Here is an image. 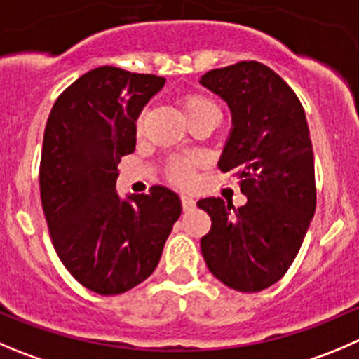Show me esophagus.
Wrapping results in <instances>:
<instances>
[{"instance_id": "obj_1", "label": "esophagus", "mask_w": 359, "mask_h": 359, "mask_svg": "<svg viewBox=\"0 0 359 359\" xmlns=\"http://www.w3.org/2000/svg\"><path fill=\"white\" fill-rule=\"evenodd\" d=\"M182 204H183V210H192L196 206V201H194L192 196L189 194H182Z\"/></svg>"}]
</instances>
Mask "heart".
Returning a JSON list of instances; mask_svg holds the SVG:
<instances>
[{"mask_svg": "<svg viewBox=\"0 0 359 359\" xmlns=\"http://www.w3.org/2000/svg\"><path fill=\"white\" fill-rule=\"evenodd\" d=\"M182 109L183 114L189 118V116L197 114V112L210 111V109H217L215 104L208 98L201 97V95H189L182 100ZM194 167H196V162L194 160L187 158H174L169 165V172L172 182L177 183L182 187H189L190 183L194 182Z\"/></svg>", "mask_w": 359, "mask_h": 359, "instance_id": "obj_1", "label": "heart"}]
</instances>
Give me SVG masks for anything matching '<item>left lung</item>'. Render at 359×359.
Wrapping results in <instances>:
<instances>
[{
	"instance_id": "left-lung-1",
	"label": "left lung",
	"mask_w": 359,
	"mask_h": 359,
	"mask_svg": "<svg viewBox=\"0 0 359 359\" xmlns=\"http://www.w3.org/2000/svg\"><path fill=\"white\" fill-rule=\"evenodd\" d=\"M233 116L218 167L234 170L247 204L197 203L211 218L201 238L210 271L234 291L278 282L298 255L316 211V172L305 111L278 74L259 61L206 72L199 81Z\"/></svg>"
}]
</instances>
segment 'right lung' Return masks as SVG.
<instances>
[{"mask_svg":"<svg viewBox=\"0 0 359 359\" xmlns=\"http://www.w3.org/2000/svg\"><path fill=\"white\" fill-rule=\"evenodd\" d=\"M163 77L98 67L54 102L43 134L40 197L57 257L79 284L114 296L144 282L182 215L167 187L116 192L118 163L135 149L137 118Z\"/></svg>","mask_w":359,"mask_h":359,"instance_id":"right-lung-1","label":"right lung"}]
</instances>
